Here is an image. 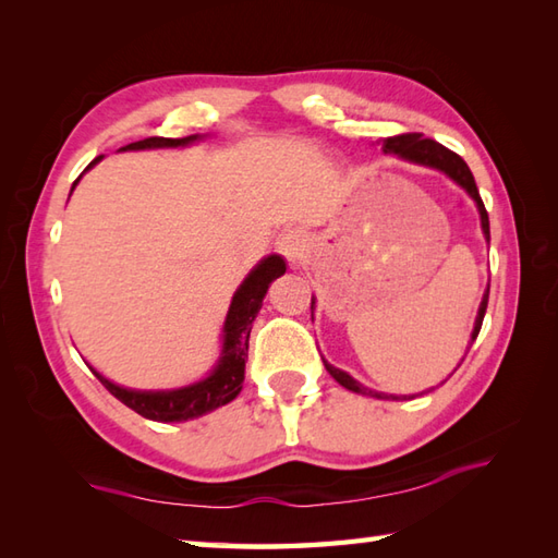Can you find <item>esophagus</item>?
Returning a JSON list of instances; mask_svg holds the SVG:
<instances>
[{
	"mask_svg": "<svg viewBox=\"0 0 558 558\" xmlns=\"http://www.w3.org/2000/svg\"><path fill=\"white\" fill-rule=\"evenodd\" d=\"M278 248L290 260H298L304 252V234L300 230H288L278 236Z\"/></svg>",
	"mask_w": 558,
	"mask_h": 558,
	"instance_id": "esophagus-1",
	"label": "esophagus"
}]
</instances>
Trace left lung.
<instances>
[{"mask_svg":"<svg viewBox=\"0 0 558 558\" xmlns=\"http://www.w3.org/2000/svg\"><path fill=\"white\" fill-rule=\"evenodd\" d=\"M384 153H398L400 158H408L412 162H420V165H429V168H436L446 172L450 180H456L465 192L475 198V204L480 208V218H482V230L487 234L489 240V216H487V208L482 204V196H480V189L475 184V177H472L468 162L462 160L458 153H453L450 148L441 146L438 141L434 138H424L422 134L412 132V134H396V136H388L384 138ZM487 304H489V288L484 292V300L480 304V312H477V322H475V330H472V340L480 336V328L484 322V314H487ZM312 310H314V298H312ZM326 364L328 374L336 378L340 386H345L348 390H354V393H364V396H372V398H396V396H386V393H376V390L364 388L362 384L354 381V378L345 372L336 369L333 364Z\"/></svg>","mask_w":558,"mask_h":558,"instance_id":"1","label":"left lung"}]
</instances>
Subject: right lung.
<instances>
[{"instance_id": "1", "label": "right lung", "mask_w": 558, "mask_h": 558, "mask_svg": "<svg viewBox=\"0 0 558 558\" xmlns=\"http://www.w3.org/2000/svg\"><path fill=\"white\" fill-rule=\"evenodd\" d=\"M192 141H196V136H186V138L148 136L144 141H134V144L124 146L122 150L172 148V146L192 144ZM100 158L102 156L93 160L88 168H93V165H96ZM282 272H286V260H282L280 256L264 258L252 272H248V278L242 282V288L236 290V294L232 298L228 322H225L222 357H220L216 369H213V374L208 378H204V381L180 388V390L146 393V390H129V388L114 386L98 372H93V374L100 378V384L108 388L117 400H122L126 408H132L134 412L141 414V417L153 420V422H184V420L201 417V414H206L220 405H228V402L234 400L236 393L242 390L244 360L248 352V333H252L254 318L260 310V304H264L268 286L276 278H280Z\"/></svg>"}]
</instances>
